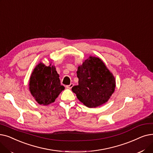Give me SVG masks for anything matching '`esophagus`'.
I'll use <instances>...</instances> for the list:
<instances>
[{
	"label": "esophagus",
	"mask_w": 153,
	"mask_h": 153,
	"mask_svg": "<svg viewBox=\"0 0 153 153\" xmlns=\"http://www.w3.org/2000/svg\"><path fill=\"white\" fill-rule=\"evenodd\" d=\"M73 86H74V83H70L69 85L66 86V88L68 89H71Z\"/></svg>",
	"instance_id": "34e87169"
}]
</instances>
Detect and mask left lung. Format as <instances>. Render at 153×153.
Returning <instances> with one entry per match:
<instances>
[{
    "instance_id": "1",
    "label": "left lung",
    "mask_w": 153,
    "mask_h": 153,
    "mask_svg": "<svg viewBox=\"0 0 153 153\" xmlns=\"http://www.w3.org/2000/svg\"><path fill=\"white\" fill-rule=\"evenodd\" d=\"M78 85L71 90L77 98L88 108L106 103L114 91L116 81L112 73L100 58L90 56L77 70Z\"/></svg>"
}]
</instances>
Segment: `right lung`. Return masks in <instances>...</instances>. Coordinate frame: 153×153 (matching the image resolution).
Returning a JSON list of instances; mask_svg holds the SVG:
<instances>
[{
	"label": "right lung",
	"mask_w": 153,
	"mask_h": 153,
	"mask_svg": "<svg viewBox=\"0 0 153 153\" xmlns=\"http://www.w3.org/2000/svg\"><path fill=\"white\" fill-rule=\"evenodd\" d=\"M59 76L52 63L46 66L40 62L35 67L29 79V90L39 104L47 106L53 103L64 90Z\"/></svg>",
	"instance_id": "right-lung-1"
}]
</instances>
